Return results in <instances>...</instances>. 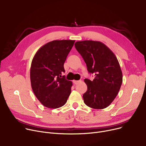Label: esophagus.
<instances>
[{
	"label": "esophagus",
	"mask_w": 146,
	"mask_h": 146,
	"mask_svg": "<svg viewBox=\"0 0 146 146\" xmlns=\"http://www.w3.org/2000/svg\"><path fill=\"white\" fill-rule=\"evenodd\" d=\"M82 82L81 80H73V83H74V84H78V83H80V82Z\"/></svg>",
	"instance_id": "1"
}]
</instances>
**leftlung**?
Segmentation results:
<instances>
[{
    "label": "left lung",
    "mask_w": 146,
    "mask_h": 146,
    "mask_svg": "<svg viewBox=\"0 0 146 146\" xmlns=\"http://www.w3.org/2000/svg\"><path fill=\"white\" fill-rule=\"evenodd\" d=\"M75 48L86 64L93 80H84L88 90L83 95L85 104L94 109L108 107L118 95L122 82L121 69L114 53L100 41H77Z\"/></svg>",
    "instance_id": "left-lung-1"
}]
</instances>
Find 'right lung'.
Here are the masks:
<instances>
[{"mask_svg":"<svg viewBox=\"0 0 146 146\" xmlns=\"http://www.w3.org/2000/svg\"><path fill=\"white\" fill-rule=\"evenodd\" d=\"M74 40H54L38 50L30 69L31 87L44 106L56 109L63 106L71 94L73 85L64 76V63Z\"/></svg>","mask_w":146,"mask_h":146,"instance_id":"1","label":"right lung"}]
</instances>
